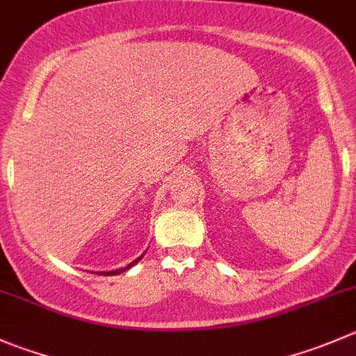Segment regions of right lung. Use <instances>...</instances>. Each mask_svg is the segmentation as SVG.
<instances>
[{"mask_svg": "<svg viewBox=\"0 0 356 356\" xmlns=\"http://www.w3.org/2000/svg\"><path fill=\"white\" fill-rule=\"evenodd\" d=\"M140 257H143V255H140ZM140 257H139V259H136V261H134V262H130V264H129V266H127V268H123V270H116V271H108V273H99V275H104V277H106V275H120V273H123V271H125V270H129V268H132V266H134V264H137V262H139V261H140Z\"/></svg>", "mask_w": 356, "mask_h": 356, "instance_id": "add662e5", "label": "right lung"}]
</instances>
